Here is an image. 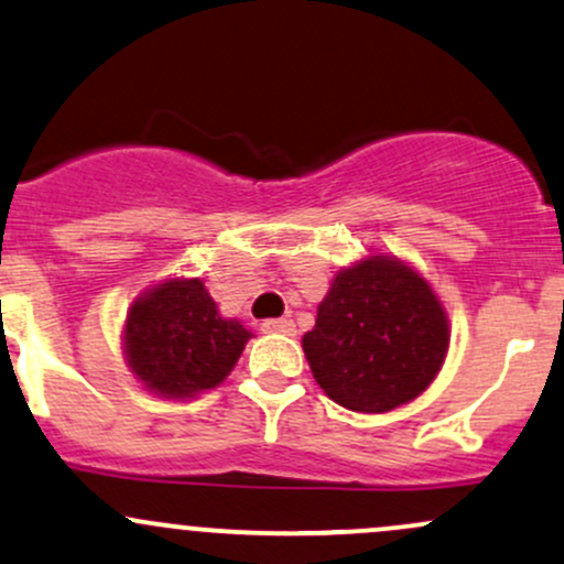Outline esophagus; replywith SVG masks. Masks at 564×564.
I'll list each match as a JSON object with an SVG mask.
<instances>
[{
  "label": "esophagus",
  "instance_id": "obj_1",
  "mask_svg": "<svg viewBox=\"0 0 564 564\" xmlns=\"http://www.w3.org/2000/svg\"><path fill=\"white\" fill-rule=\"evenodd\" d=\"M264 334H294V324L289 318H268L259 326Z\"/></svg>",
  "mask_w": 564,
  "mask_h": 564
}]
</instances>
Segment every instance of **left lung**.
<instances>
[{"label":"left lung","mask_w":564,"mask_h":564,"mask_svg":"<svg viewBox=\"0 0 564 564\" xmlns=\"http://www.w3.org/2000/svg\"><path fill=\"white\" fill-rule=\"evenodd\" d=\"M302 348L332 401L352 412H391L438 375L449 321L410 264L367 257L337 272Z\"/></svg>","instance_id":"left-lung-1"}]
</instances>
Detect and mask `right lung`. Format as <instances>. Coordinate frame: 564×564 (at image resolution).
Here are the masks:
<instances>
[{
	"label": "right lung",
	"instance_id": "1",
	"mask_svg": "<svg viewBox=\"0 0 564 564\" xmlns=\"http://www.w3.org/2000/svg\"><path fill=\"white\" fill-rule=\"evenodd\" d=\"M249 337L240 321L221 318L200 278H171L128 311L126 361L147 391L192 399L232 372Z\"/></svg>",
	"mask_w": 564,
	"mask_h": 564
}]
</instances>
